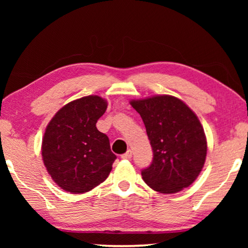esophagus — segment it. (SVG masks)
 <instances>
[{
	"mask_svg": "<svg viewBox=\"0 0 248 248\" xmlns=\"http://www.w3.org/2000/svg\"><path fill=\"white\" fill-rule=\"evenodd\" d=\"M122 158H123V159H131L132 158V151L127 150L124 155H122Z\"/></svg>",
	"mask_w": 248,
	"mask_h": 248,
	"instance_id": "esophagus-1",
	"label": "esophagus"
}]
</instances>
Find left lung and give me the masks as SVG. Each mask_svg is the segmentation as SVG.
Listing matches in <instances>:
<instances>
[{
  "label": "left lung",
  "instance_id": "8db88e82",
  "mask_svg": "<svg viewBox=\"0 0 248 248\" xmlns=\"http://www.w3.org/2000/svg\"><path fill=\"white\" fill-rule=\"evenodd\" d=\"M140 114L154 152L143 181L152 189L171 194L188 187L198 178L206 157V139L191 108L178 98L162 94L132 100Z\"/></svg>",
  "mask_w": 248,
  "mask_h": 248
}]
</instances>
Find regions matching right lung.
Returning <instances> with one entry per match:
<instances>
[{
  "label": "right lung",
  "instance_id": "1",
  "mask_svg": "<svg viewBox=\"0 0 248 248\" xmlns=\"http://www.w3.org/2000/svg\"><path fill=\"white\" fill-rule=\"evenodd\" d=\"M107 108L99 96L73 100L47 125L42 144L44 165L53 181L72 194L91 191L108 177L116 159L109 139L96 123Z\"/></svg>",
  "mask_w": 248,
  "mask_h": 248
}]
</instances>
